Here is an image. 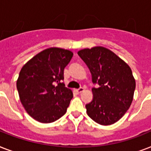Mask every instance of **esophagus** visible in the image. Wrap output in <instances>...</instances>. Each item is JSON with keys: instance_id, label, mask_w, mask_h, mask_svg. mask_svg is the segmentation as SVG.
<instances>
[{"instance_id": "34e87169", "label": "esophagus", "mask_w": 151, "mask_h": 151, "mask_svg": "<svg viewBox=\"0 0 151 151\" xmlns=\"http://www.w3.org/2000/svg\"><path fill=\"white\" fill-rule=\"evenodd\" d=\"M75 91L78 92V93H81V92H82L83 91H84V88H79L78 89H76Z\"/></svg>"}]
</instances>
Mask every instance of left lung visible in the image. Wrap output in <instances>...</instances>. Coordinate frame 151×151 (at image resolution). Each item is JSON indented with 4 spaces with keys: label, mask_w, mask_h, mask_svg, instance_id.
I'll return each mask as SVG.
<instances>
[{
    "label": "left lung",
    "mask_w": 151,
    "mask_h": 151,
    "mask_svg": "<svg viewBox=\"0 0 151 151\" xmlns=\"http://www.w3.org/2000/svg\"><path fill=\"white\" fill-rule=\"evenodd\" d=\"M78 55L89 69L93 84V99L85 106L88 115L102 125L122 118L131 106L136 81L131 68L117 55L103 47L85 48Z\"/></svg>",
    "instance_id": "left-lung-1"
}]
</instances>
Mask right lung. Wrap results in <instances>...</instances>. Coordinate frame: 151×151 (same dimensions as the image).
<instances>
[{
	"label": "right lung",
	"mask_w": 151,
	"mask_h": 151,
	"mask_svg": "<svg viewBox=\"0 0 151 151\" xmlns=\"http://www.w3.org/2000/svg\"><path fill=\"white\" fill-rule=\"evenodd\" d=\"M73 52L50 48L28 61L16 83L19 99L28 114L41 123H51L66 112L73 92L65 87L63 71Z\"/></svg>",
	"instance_id": "add662e5"
}]
</instances>
